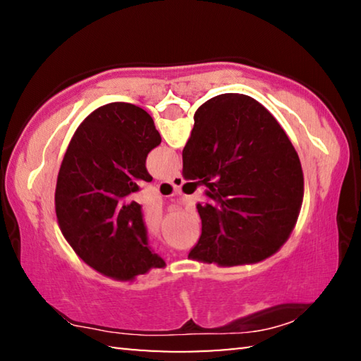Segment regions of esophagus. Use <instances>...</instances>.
Returning <instances> with one entry per match:
<instances>
[{
	"mask_svg": "<svg viewBox=\"0 0 361 361\" xmlns=\"http://www.w3.org/2000/svg\"><path fill=\"white\" fill-rule=\"evenodd\" d=\"M167 183H170V185H172L173 188H181V185H183V176L180 175V173H175L172 178H169L167 180Z\"/></svg>",
	"mask_w": 361,
	"mask_h": 361,
	"instance_id": "obj_1",
	"label": "esophagus"
}]
</instances>
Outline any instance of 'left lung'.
Masks as SVG:
<instances>
[{
    "label": "left lung",
    "mask_w": 361,
    "mask_h": 361,
    "mask_svg": "<svg viewBox=\"0 0 361 361\" xmlns=\"http://www.w3.org/2000/svg\"><path fill=\"white\" fill-rule=\"evenodd\" d=\"M159 145L145 109L108 103L78 127L60 166L56 213L65 240L85 264L119 282L166 267L148 247L142 207L129 199L140 181H152L146 157Z\"/></svg>",
    "instance_id": "left-lung-1"
}]
</instances>
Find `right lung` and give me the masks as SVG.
Here are the masks:
<instances>
[{
    "mask_svg": "<svg viewBox=\"0 0 361 361\" xmlns=\"http://www.w3.org/2000/svg\"><path fill=\"white\" fill-rule=\"evenodd\" d=\"M185 180H202V235L188 258L221 267L256 264L288 240L304 175L276 118L248 95L223 94L194 114L183 149Z\"/></svg>",
    "mask_w": 361,
    "mask_h": 361,
    "instance_id": "obj_1",
    "label": "right lung"
}]
</instances>
